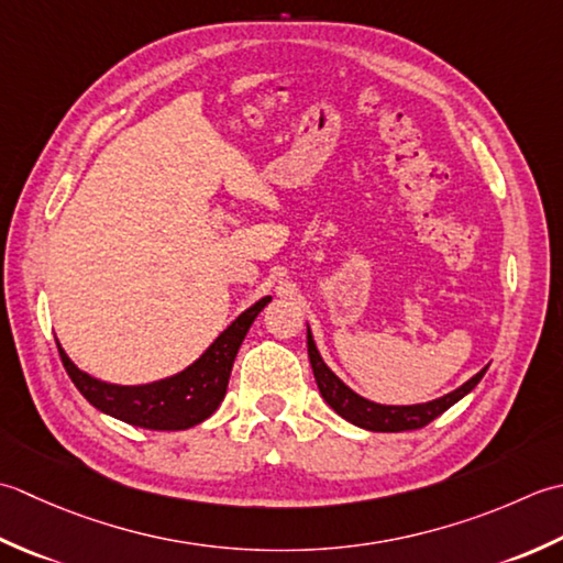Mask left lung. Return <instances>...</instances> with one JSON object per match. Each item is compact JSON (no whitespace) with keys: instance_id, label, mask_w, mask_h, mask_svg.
Returning <instances> with one entry per match:
<instances>
[{"instance_id":"1","label":"left lung","mask_w":563,"mask_h":563,"mask_svg":"<svg viewBox=\"0 0 563 563\" xmlns=\"http://www.w3.org/2000/svg\"><path fill=\"white\" fill-rule=\"evenodd\" d=\"M308 357H311V366H313V376L316 384L320 388V396L325 398V404L338 412V416L345 418L347 422L364 430L372 432H404V430H420L426 428L428 422H432L446 408H452L459 398H464L472 388L481 382V376L486 374V369H481L476 376L468 378L464 386H459L456 391L446 394L438 400H430V404H420V406H378L366 400L362 396H357L347 388L340 378L332 374L325 362L320 360V354L316 350V342L311 330H308Z\"/></svg>"}]
</instances>
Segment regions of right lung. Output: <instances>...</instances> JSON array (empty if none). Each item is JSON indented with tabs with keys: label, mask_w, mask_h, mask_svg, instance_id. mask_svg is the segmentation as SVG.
<instances>
[{
	"label": "right lung",
	"mask_w": 563,
	"mask_h": 563,
	"mask_svg": "<svg viewBox=\"0 0 563 563\" xmlns=\"http://www.w3.org/2000/svg\"><path fill=\"white\" fill-rule=\"evenodd\" d=\"M272 301V296L260 298L255 306H250L245 313H240L213 345L201 357L163 382L145 386H113L99 378L79 372L70 357L60 352V360L67 376L73 378L77 391L82 394L97 410L107 412L111 418H119L129 426L145 430H187L199 426L213 410L221 406L225 396L228 378L235 362V354L243 345L252 320Z\"/></svg>",
	"instance_id": "1"
}]
</instances>
